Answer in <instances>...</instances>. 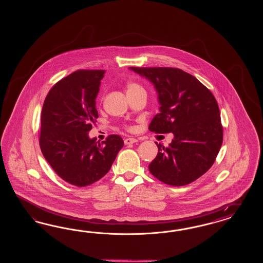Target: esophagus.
<instances>
[{
	"label": "esophagus",
	"instance_id": "34e87169",
	"mask_svg": "<svg viewBox=\"0 0 263 263\" xmlns=\"http://www.w3.org/2000/svg\"><path fill=\"white\" fill-rule=\"evenodd\" d=\"M138 140H136L135 138H127L124 140V143L125 144H132V143H137Z\"/></svg>",
	"mask_w": 263,
	"mask_h": 263
}]
</instances>
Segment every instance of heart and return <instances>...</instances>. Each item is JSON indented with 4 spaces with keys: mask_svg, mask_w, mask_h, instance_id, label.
Instances as JSON below:
<instances>
[{
    "mask_svg": "<svg viewBox=\"0 0 263 263\" xmlns=\"http://www.w3.org/2000/svg\"><path fill=\"white\" fill-rule=\"evenodd\" d=\"M138 88H142V87H141V86H139L138 84H135V83L129 84L127 87V92L128 91H132V90H135V89H138Z\"/></svg>",
    "mask_w": 263,
    "mask_h": 263,
    "instance_id": "heart-1",
    "label": "heart"
}]
</instances>
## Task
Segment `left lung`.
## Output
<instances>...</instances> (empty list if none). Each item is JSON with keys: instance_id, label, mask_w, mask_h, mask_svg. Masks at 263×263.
Wrapping results in <instances>:
<instances>
[{"instance_id": "1", "label": "left lung", "mask_w": 263, "mask_h": 263, "mask_svg": "<svg viewBox=\"0 0 263 263\" xmlns=\"http://www.w3.org/2000/svg\"><path fill=\"white\" fill-rule=\"evenodd\" d=\"M154 85L159 114L152 132L173 133L168 146L156 143L158 153L148 168L160 181L184 186L214 164L223 143V126L215 97L191 74L174 67H129Z\"/></svg>"}]
</instances>
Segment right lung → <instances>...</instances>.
<instances>
[{"mask_svg": "<svg viewBox=\"0 0 263 263\" xmlns=\"http://www.w3.org/2000/svg\"><path fill=\"white\" fill-rule=\"evenodd\" d=\"M104 73L77 70L60 80L41 111V152L57 175L78 187L102 178L124 144L119 135H110L102 143L88 137L98 118L96 98Z\"/></svg>", "mask_w": 263, "mask_h": 263, "instance_id": "1", "label": "right lung"}]
</instances>
